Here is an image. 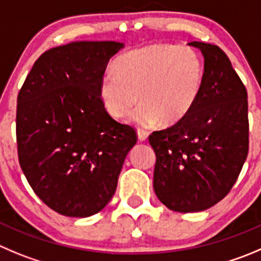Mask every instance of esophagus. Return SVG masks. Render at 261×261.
<instances>
[{
  "label": "esophagus",
  "mask_w": 261,
  "mask_h": 261,
  "mask_svg": "<svg viewBox=\"0 0 261 261\" xmlns=\"http://www.w3.org/2000/svg\"><path fill=\"white\" fill-rule=\"evenodd\" d=\"M137 137H138V140L140 141H146L147 140V137H148V133L146 132V130H142V129H138L137 130Z\"/></svg>",
  "instance_id": "34e87169"
}]
</instances>
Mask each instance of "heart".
<instances>
[{"label": "heart", "instance_id": "b5f03b06", "mask_svg": "<svg viewBox=\"0 0 261 261\" xmlns=\"http://www.w3.org/2000/svg\"><path fill=\"white\" fill-rule=\"evenodd\" d=\"M205 68L193 48L177 44H152L121 55L114 73H106L98 96L106 113L123 119L140 100L130 115L137 126L163 121L173 125L185 119L197 102L203 87Z\"/></svg>", "mask_w": 261, "mask_h": 261}]
</instances>
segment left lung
Returning a JSON list of instances; mask_svg holds the SVG:
<instances>
[{"instance_id": "8db88e82", "label": "left lung", "mask_w": 261, "mask_h": 261, "mask_svg": "<svg viewBox=\"0 0 261 261\" xmlns=\"http://www.w3.org/2000/svg\"><path fill=\"white\" fill-rule=\"evenodd\" d=\"M203 56L197 102L174 125L148 137L156 155L153 191L168 209L202 212L228 195L249 152L247 92L215 44L190 42Z\"/></svg>"}]
</instances>
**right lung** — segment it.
<instances>
[{
    "mask_svg": "<svg viewBox=\"0 0 261 261\" xmlns=\"http://www.w3.org/2000/svg\"><path fill=\"white\" fill-rule=\"evenodd\" d=\"M124 43L78 41L37 59L19 95L17 155L36 195L59 214H97L116 190L121 166L137 142L132 126L114 120L98 86Z\"/></svg>",
    "mask_w": 261,
    "mask_h": 261,
    "instance_id": "add662e5",
    "label": "right lung"
}]
</instances>
